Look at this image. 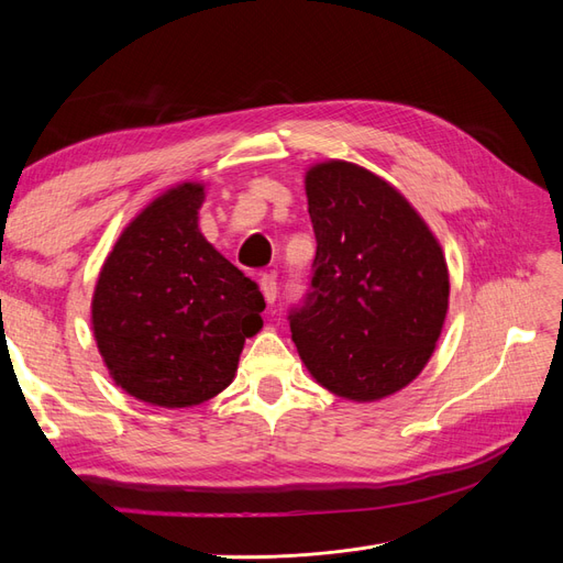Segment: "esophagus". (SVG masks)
Instances as JSON below:
<instances>
[{
	"instance_id": "34e87169",
	"label": "esophagus",
	"mask_w": 563,
	"mask_h": 563,
	"mask_svg": "<svg viewBox=\"0 0 563 563\" xmlns=\"http://www.w3.org/2000/svg\"><path fill=\"white\" fill-rule=\"evenodd\" d=\"M258 284H261V291H263V296H265V300L272 305L277 300V279H275V275H261V279H258Z\"/></svg>"
}]
</instances>
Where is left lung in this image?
I'll use <instances>...</instances> for the list:
<instances>
[{
	"label": "left lung",
	"instance_id": "left-lung-1",
	"mask_svg": "<svg viewBox=\"0 0 563 563\" xmlns=\"http://www.w3.org/2000/svg\"><path fill=\"white\" fill-rule=\"evenodd\" d=\"M317 253L288 310L317 383L354 401L395 395L428 364L449 310L444 253L395 187L350 162L305 176Z\"/></svg>",
	"mask_w": 563,
	"mask_h": 563
}]
</instances>
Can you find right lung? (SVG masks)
I'll return each instance as SVG.
<instances>
[{
    "label": "right lung",
    "instance_id": "right-lung-1",
    "mask_svg": "<svg viewBox=\"0 0 563 563\" xmlns=\"http://www.w3.org/2000/svg\"><path fill=\"white\" fill-rule=\"evenodd\" d=\"M203 187L183 183L133 220L100 269L93 333L131 397L185 408L223 391L261 329L258 284L199 232Z\"/></svg>",
    "mask_w": 563,
    "mask_h": 563
}]
</instances>
